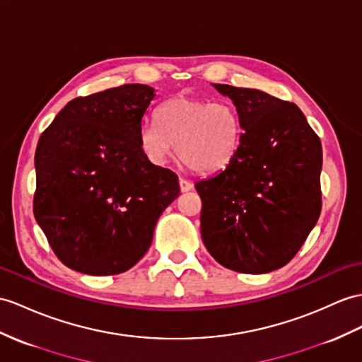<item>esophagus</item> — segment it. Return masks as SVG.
I'll return each mask as SVG.
<instances>
[{
  "label": "esophagus",
  "mask_w": 362,
  "mask_h": 362,
  "mask_svg": "<svg viewBox=\"0 0 362 362\" xmlns=\"http://www.w3.org/2000/svg\"><path fill=\"white\" fill-rule=\"evenodd\" d=\"M180 189H181L182 193H184V192H189V190L193 189V184H192L190 181H187V180L181 178V180H180Z\"/></svg>",
  "instance_id": "34e87169"
}]
</instances>
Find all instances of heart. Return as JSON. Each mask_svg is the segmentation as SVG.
I'll list each match as a JSON object with an SVG mask.
<instances>
[{
  "label": "heart",
  "instance_id": "1",
  "mask_svg": "<svg viewBox=\"0 0 362 362\" xmlns=\"http://www.w3.org/2000/svg\"><path fill=\"white\" fill-rule=\"evenodd\" d=\"M155 122H146L139 144L153 164H165L175 152L193 172L224 169L235 158L241 141L240 118L232 104L192 96H175L156 112Z\"/></svg>",
  "mask_w": 362,
  "mask_h": 362
}]
</instances>
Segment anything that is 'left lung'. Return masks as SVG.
<instances>
[{"instance_id": "left-lung-1", "label": "left lung", "mask_w": 362, "mask_h": 362, "mask_svg": "<svg viewBox=\"0 0 362 362\" xmlns=\"http://www.w3.org/2000/svg\"><path fill=\"white\" fill-rule=\"evenodd\" d=\"M214 87L232 100L241 141L226 169L195 182L202 243L227 269L269 273L295 257L320 218L321 141L293 103Z\"/></svg>"}]
</instances>
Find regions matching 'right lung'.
<instances>
[{"label": "right lung", "mask_w": 362, "mask_h": 362, "mask_svg": "<svg viewBox=\"0 0 362 362\" xmlns=\"http://www.w3.org/2000/svg\"><path fill=\"white\" fill-rule=\"evenodd\" d=\"M155 89L124 84L70 101L41 135L35 219L69 269L118 275L144 257L158 218L180 195L139 132Z\"/></svg>", "instance_id": "right-lung-1"}]
</instances>
